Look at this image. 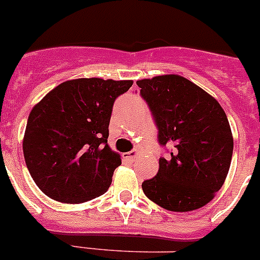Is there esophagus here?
<instances>
[{"mask_svg": "<svg viewBox=\"0 0 260 260\" xmlns=\"http://www.w3.org/2000/svg\"><path fill=\"white\" fill-rule=\"evenodd\" d=\"M138 151L137 150H133V151H130V152H126V153H123V157L125 158H127V160H133V158L135 157V156L138 155Z\"/></svg>", "mask_w": 260, "mask_h": 260, "instance_id": "34e87169", "label": "esophagus"}]
</instances>
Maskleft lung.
I'll use <instances>...</instances> for the list:
<instances>
[{"mask_svg": "<svg viewBox=\"0 0 260 260\" xmlns=\"http://www.w3.org/2000/svg\"><path fill=\"white\" fill-rule=\"evenodd\" d=\"M157 127L158 172L142 183L146 197L165 210L187 212L212 201L221 189L233 153V137L221 105L180 75L137 82Z\"/></svg>", "mask_w": 260, "mask_h": 260, "instance_id": "obj_1", "label": "left lung"}]
</instances>
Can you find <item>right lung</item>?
<instances>
[{"instance_id": "right-lung-1", "label": "right lung", "mask_w": 260, "mask_h": 260, "mask_svg": "<svg viewBox=\"0 0 260 260\" xmlns=\"http://www.w3.org/2000/svg\"><path fill=\"white\" fill-rule=\"evenodd\" d=\"M132 80L82 78L63 82L34 107L23 153L39 189L62 203L104 194L121 157L108 146L116 99Z\"/></svg>"}]
</instances>
